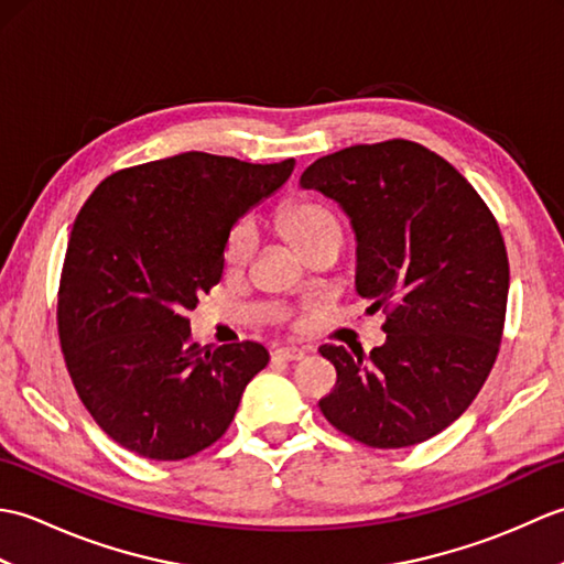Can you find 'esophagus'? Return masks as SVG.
<instances>
[{
    "label": "esophagus",
    "mask_w": 564,
    "mask_h": 564,
    "mask_svg": "<svg viewBox=\"0 0 564 564\" xmlns=\"http://www.w3.org/2000/svg\"><path fill=\"white\" fill-rule=\"evenodd\" d=\"M273 354L275 358H283V361H301V358H305V351L297 349V346H281Z\"/></svg>",
    "instance_id": "34e87169"
}]
</instances>
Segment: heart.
Listing matches in <instances>:
<instances>
[{"mask_svg":"<svg viewBox=\"0 0 564 564\" xmlns=\"http://www.w3.org/2000/svg\"><path fill=\"white\" fill-rule=\"evenodd\" d=\"M279 227L289 242L310 257L315 249L344 242V225L332 206L317 198H295L279 210ZM257 251V230L249 218L237 220L223 242V261L230 269H245Z\"/></svg>","mask_w":564,"mask_h":564,"instance_id":"heart-1","label":"heart"}]
</instances>
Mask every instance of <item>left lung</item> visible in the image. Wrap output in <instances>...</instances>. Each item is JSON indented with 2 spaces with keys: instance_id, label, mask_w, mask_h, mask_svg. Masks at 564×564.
I'll return each instance as SVG.
<instances>
[{
  "instance_id": "obj_1",
  "label": "left lung",
  "mask_w": 564,
  "mask_h": 564,
  "mask_svg": "<svg viewBox=\"0 0 564 564\" xmlns=\"http://www.w3.org/2000/svg\"><path fill=\"white\" fill-rule=\"evenodd\" d=\"M356 230V291L388 339L368 358L325 344L337 386L327 422L370 448H406L451 426L492 370L505 334L509 257L473 184L412 140L344 148L301 176Z\"/></svg>"
}]
</instances>
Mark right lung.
I'll return each mask as SVG.
<instances>
[{
	"label": "right lung",
	"instance_id": "1",
	"mask_svg": "<svg viewBox=\"0 0 564 564\" xmlns=\"http://www.w3.org/2000/svg\"><path fill=\"white\" fill-rule=\"evenodd\" d=\"M295 160L249 164L208 152L128 166L84 203L65 251L57 334L82 404L150 460L213 446L269 364L257 341H191L188 310L223 275V242Z\"/></svg>",
	"mask_w": 564,
	"mask_h": 564
}]
</instances>
